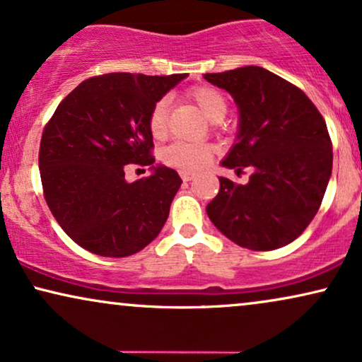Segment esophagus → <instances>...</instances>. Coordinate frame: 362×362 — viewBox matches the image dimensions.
Segmentation results:
<instances>
[{
    "label": "esophagus",
    "mask_w": 362,
    "mask_h": 362,
    "mask_svg": "<svg viewBox=\"0 0 362 362\" xmlns=\"http://www.w3.org/2000/svg\"><path fill=\"white\" fill-rule=\"evenodd\" d=\"M181 175V177H182V181H191V180H194V173H191V171H181L180 173Z\"/></svg>",
    "instance_id": "34e87169"
}]
</instances>
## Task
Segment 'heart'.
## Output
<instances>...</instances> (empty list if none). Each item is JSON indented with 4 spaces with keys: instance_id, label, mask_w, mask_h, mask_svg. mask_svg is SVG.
<instances>
[{
    "instance_id": "b5f03b06",
    "label": "heart",
    "mask_w": 362,
    "mask_h": 362,
    "mask_svg": "<svg viewBox=\"0 0 362 362\" xmlns=\"http://www.w3.org/2000/svg\"><path fill=\"white\" fill-rule=\"evenodd\" d=\"M189 98L198 105L203 115L213 123L224 119L228 112V100L219 89L213 86H196L189 91ZM149 133L154 139H163L168 133V100H159L153 106L148 118ZM213 146L208 143L176 141L164 148L161 159L164 164L181 171H196L204 168L213 156Z\"/></svg>"
}]
</instances>
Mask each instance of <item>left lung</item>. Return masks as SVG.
Instances as JSON below:
<instances>
[{
    "label": "left lung",
    "mask_w": 362,
    "mask_h": 362,
    "mask_svg": "<svg viewBox=\"0 0 362 362\" xmlns=\"http://www.w3.org/2000/svg\"><path fill=\"white\" fill-rule=\"evenodd\" d=\"M204 79L226 89L239 112L236 143L221 166L252 170L246 185L219 177L206 213L241 247L273 251L293 243L316 216L331 177L325 118L301 89L261 66L208 73Z\"/></svg>",
    "instance_id": "1"
}]
</instances>
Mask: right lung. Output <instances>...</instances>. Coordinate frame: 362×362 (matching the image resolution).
Instances as JSON below:
<instances>
[{
    "mask_svg": "<svg viewBox=\"0 0 362 362\" xmlns=\"http://www.w3.org/2000/svg\"><path fill=\"white\" fill-rule=\"evenodd\" d=\"M187 74L110 73L73 89L46 124L40 146L45 199L74 243L105 257L146 247L170 216L181 186L151 156L153 106ZM149 165L151 177L124 180L126 163Z\"/></svg>",
    "mask_w": 362,
    "mask_h": 362,
    "instance_id": "obj_1",
    "label": "right lung"
}]
</instances>
